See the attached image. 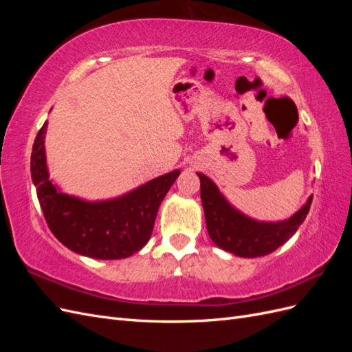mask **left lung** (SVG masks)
<instances>
[{
	"mask_svg": "<svg viewBox=\"0 0 352 352\" xmlns=\"http://www.w3.org/2000/svg\"><path fill=\"white\" fill-rule=\"evenodd\" d=\"M201 180V201L204 207L208 235L217 247L239 257H263L278 250L305 220L313 197L286 221H255L233 208L225 199L211 179L198 173Z\"/></svg>",
	"mask_w": 352,
	"mask_h": 352,
	"instance_id": "obj_1",
	"label": "left lung"
}]
</instances>
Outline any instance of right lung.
I'll list each match as a JSON object with an SVG mask.
<instances>
[{
  "mask_svg": "<svg viewBox=\"0 0 352 352\" xmlns=\"http://www.w3.org/2000/svg\"><path fill=\"white\" fill-rule=\"evenodd\" d=\"M45 132L47 122L32 148L30 173L52 235L69 250L98 260L126 258L144 248L151 238L160 204L180 175L179 170L120 198L87 202L61 194L48 179Z\"/></svg>",
  "mask_w": 352,
  "mask_h": 352,
  "instance_id": "add662e5",
  "label": "right lung"
}]
</instances>
